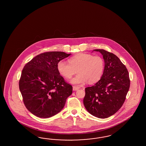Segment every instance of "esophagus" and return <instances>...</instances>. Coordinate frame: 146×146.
Returning a JSON list of instances; mask_svg holds the SVG:
<instances>
[{"label": "esophagus", "mask_w": 146, "mask_h": 146, "mask_svg": "<svg viewBox=\"0 0 146 146\" xmlns=\"http://www.w3.org/2000/svg\"><path fill=\"white\" fill-rule=\"evenodd\" d=\"M79 88V87H76V86H73V90H74V91L78 90Z\"/></svg>", "instance_id": "34e87169"}]
</instances>
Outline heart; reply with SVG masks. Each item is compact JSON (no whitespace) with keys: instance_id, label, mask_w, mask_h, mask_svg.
Masks as SVG:
<instances>
[{"instance_id":"1","label":"heart","mask_w":146,"mask_h":146,"mask_svg":"<svg viewBox=\"0 0 146 146\" xmlns=\"http://www.w3.org/2000/svg\"><path fill=\"white\" fill-rule=\"evenodd\" d=\"M68 62L61 60L58 63V72L66 79H70L76 73L78 74L71 80L73 84H83L88 81L93 84L101 79L104 70V61L100 56L89 53H79L68 59Z\"/></svg>"}]
</instances>
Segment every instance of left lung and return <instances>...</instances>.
<instances>
[{"label":"left lung","mask_w":146,"mask_h":146,"mask_svg":"<svg viewBox=\"0 0 146 146\" xmlns=\"http://www.w3.org/2000/svg\"><path fill=\"white\" fill-rule=\"evenodd\" d=\"M102 53L105 66L101 79L85 88L84 104L89 112L99 118L114 115L123 105L130 86L126 66L115 54L103 49H95Z\"/></svg>","instance_id":"left-lung-1"}]
</instances>
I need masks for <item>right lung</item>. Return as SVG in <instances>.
I'll return each mask as SVG.
<instances>
[{
	"mask_svg": "<svg viewBox=\"0 0 146 146\" xmlns=\"http://www.w3.org/2000/svg\"><path fill=\"white\" fill-rule=\"evenodd\" d=\"M70 54L60 51L40 53L23 67L19 89L25 106L33 115L49 118L64 107L73 88L60 75L57 65Z\"/></svg>",
	"mask_w": 146,
	"mask_h": 146,
	"instance_id": "right-lung-1",
	"label": "right lung"
}]
</instances>
